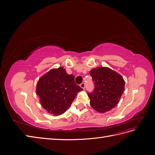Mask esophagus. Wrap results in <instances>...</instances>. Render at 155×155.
<instances>
[{
    "instance_id": "esophagus-1",
    "label": "esophagus",
    "mask_w": 155,
    "mask_h": 155,
    "mask_svg": "<svg viewBox=\"0 0 155 155\" xmlns=\"http://www.w3.org/2000/svg\"><path fill=\"white\" fill-rule=\"evenodd\" d=\"M80 87H81V88H82L83 89H85V83H82V84H81L80 85Z\"/></svg>"
}]
</instances>
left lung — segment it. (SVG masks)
<instances>
[{
    "mask_svg": "<svg viewBox=\"0 0 155 155\" xmlns=\"http://www.w3.org/2000/svg\"><path fill=\"white\" fill-rule=\"evenodd\" d=\"M95 84L92 93L87 94L91 106L104 113L115 107L124 91L125 82L120 74L108 67H97L89 71Z\"/></svg>",
    "mask_w": 155,
    "mask_h": 155,
    "instance_id": "obj_1",
    "label": "left lung"
}]
</instances>
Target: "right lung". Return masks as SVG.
I'll use <instances>...</instances> for the list:
<instances>
[{
    "mask_svg": "<svg viewBox=\"0 0 155 155\" xmlns=\"http://www.w3.org/2000/svg\"><path fill=\"white\" fill-rule=\"evenodd\" d=\"M83 88L75 83V77L63 67L50 70L38 81L36 95L41 106L54 116L66 112Z\"/></svg>",
    "mask_w": 155,
    "mask_h": 155,
    "instance_id": "add662e5",
    "label": "right lung"
}]
</instances>
